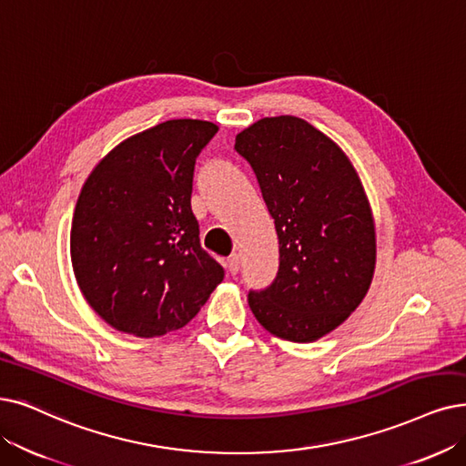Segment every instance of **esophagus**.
Here are the masks:
<instances>
[{"label": "esophagus", "instance_id": "obj_1", "mask_svg": "<svg viewBox=\"0 0 466 466\" xmlns=\"http://www.w3.org/2000/svg\"><path fill=\"white\" fill-rule=\"evenodd\" d=\"M238 268H240V258H238L237 252H233V254L228 258V269L235 275V273L238 271Z\"/></svg>", "mask_w": 466, "mask_h": 466}]
</instances>
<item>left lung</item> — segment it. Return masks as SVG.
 Wrapping results in <instances>:
<instances>
[{
  "mask_svg": "<svg viewBox=\"0 0 466 466\" xmlns=\"http://www.w3.org/2000/svg\"><path fill=\"white\" fill-rule=\"evenodd\" d=\"M279 237V271L248 292L258 323L279 339L313 342L365 298L377 262L375 219L342 148L296 116L262 118L235 137Z\"/></svg>",
  "mask_w": 466,
  "mask_h": 466,
  "instance_id": "8db88e82",
  "label": "left lung"
}]
</instances>
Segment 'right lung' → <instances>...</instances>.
<instances>
[{"label": "right lung", "instance_id": "add662e5", "mask_svg": "<svg viewBox=\"0 0 466 466\" xmlns=\"http://www.w3.org/2000/svg\"><path fill=\"white\" fill-rule=\"evenodd\" d=\"M179 118L116 145L93 168L70 228L78 287L101 319L141 339L187 325L223 281L191 210L198 153L216 136Z\"/></svg>", "mask_w": 466, "mask_h": 466}]
</instances>
